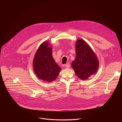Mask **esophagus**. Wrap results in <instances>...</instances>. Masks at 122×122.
Masks as SVG:
<instances>
[{
	"mask_svg": "<svg viewBox=\"0 0 122 122\" xmlns=\"http://www.w3.org/2000/svg\"><path fill=\"white\" fill-rule=\"evenodd\" d=\"M70 66H71V65H70V64H67L65 65V67L66 68H69V67H70Z\"/></svg>",
	"mask_w": 122,
	"mask_h": 122,
	"instance_id": "esophagus-1",
	"label": "esophagus"
}]
</instances>
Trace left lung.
I'll return each instance as SVG.
<instances>
[{
  "instance_id": "obj_1",
  "label": "left lung",
  "mask_w": 122,
  "mask_h": 122,
  "mask_svg": "<svg viewBox=\"0 0 122 122\" xmlns=\"http://www.w3.org/2000/svg\"><path fill=\"white\" fill-rule=\"evenodd\" d=\"M76 58L72 63V67L79 78L86 80L97 71L98 59L91 48L81 39L76 42Z\"/></svg>"
}]
</instances>
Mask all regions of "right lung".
<instances>
[{"mask_svg": "<svg viewBox=\"0 0 122 122\" xmlns=\"http://www.w3.org/2000/svg\"><path fill=\"white\" fill-rule=\"evenodd\" d=\"M49 45L48 42H44L39 47L34 58L33 69L39 79L51 82L56 79L61 68L53 58Z\"/></svg>", "mask_w": 122, "mask_h": 122, "instance_id": "right-lung-1", "label": "right lung"}]
</instances>
